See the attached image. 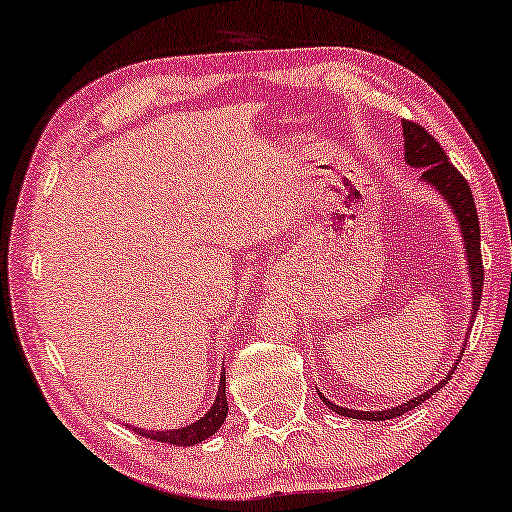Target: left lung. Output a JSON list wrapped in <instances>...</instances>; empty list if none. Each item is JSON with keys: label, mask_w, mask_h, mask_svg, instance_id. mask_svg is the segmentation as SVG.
I'll use <instances>...</instances> for the list:
<instances>
[{"label": "left lung", "mask_w": 512, "mask_h": 512, "mask_svg": "<svg viewBox=\"0 0 512 512\" xmlns=\"http://www.w3.org/2000/svg\"><path fill=\"white\" fill-rule=\"evenodd\" d=\"M402 135H404V163L411 167H421V179L425 183H430L432 188H437L439 195H444L446 204L453 209V213L457 216V223H460L464 248H467L471 299H474L471 301V319H474L478 315V308H480V294H483V280H485L483 255H480V225H478L474 195H471L467 179H464L462 174L455 170L451 160H448V156L444 154V149H441V144L434 140V137L427 133L423 126L414 124V121H402ZM453 370L448 372V375L441 379L437 386H432L430 391L418 395V398H411L409 402L395 404V407L384 409V411H358V409L338 407L335 402L326 400L322 393H319V398L326 402V407L340 416L361 418V421H391V418L407 414V411L418 407V404L425 402L427 398H432L439 388H444L448 381H451Z\"/></svg>", "instance_id": "obj_1"}]
</instances>
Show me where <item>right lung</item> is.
<instances>
[{
	"instance_id": "add662e5",
	"label": "right lung",
	"mask_w": 512,
	"mask_h": 512,
	"mask_svg": "<svg viewBox=\"0 0 512 512\" xmlns=\"http://www.w3.org/2000/svg\"><path fill=\"white\" fill-rule=\"evenodd\" d=\"M227 418V395H225V372H220V386L216 393V400H213L211 409L204 414L200 421L190 423L186 427H179V430H142V427H133L137 434L142 437L160 441V444H172V446H195L202 444L204 439L213 437L220 430V425L225 423Z\"/></svg>"
}]
</instances>
